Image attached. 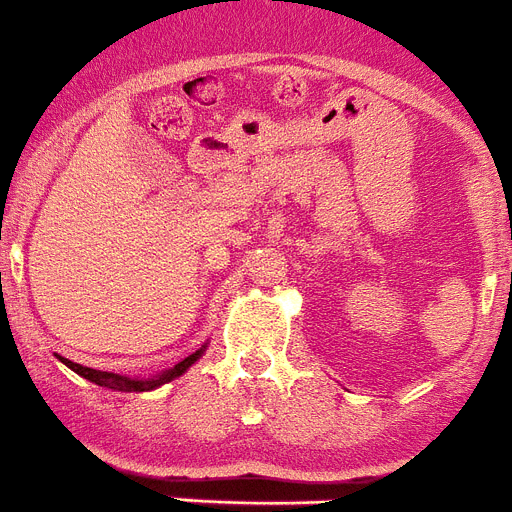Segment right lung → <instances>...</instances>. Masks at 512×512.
Segmentation results:
<instances>
[{"mask_svg": "<svg viewBox=\"0 0 512 512\" xmlns=\"http://www.w3.org/2000/svg\"><path fill=\"white\" fill-rule=\"evenodd\" d=\"M202 357V349L199 352H194V355H189L186 360H181L176 365V368L165 370L163 375H157V378H150V381H131V378H124V375H116V373H106V370H93V368H82L80 362H72V360H64V365L67 368H72L74 373L82 375V378H87L90 383H95V386H106V388H113V391H152V388L163 386V383L173 381V378H178V375H183L186 370L194 365L196 360Z\"/></svg>", "mask_w": 512, "mask_h": 512, "instance_id": "right-lung-1", "label": "right lung"}]
</instances>
